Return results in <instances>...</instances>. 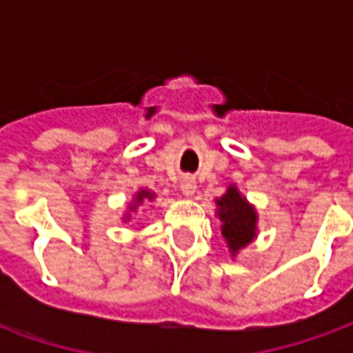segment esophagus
Returning a JSON list of instances; mask_svg holds the SVG:
<instances>
[{
	"label": "esophagus",
	"mask_w": 353,
	"mask_h": 353,
	"mask_svg": "<svg viewBox=\"0 0 353 353\" xmlns=\"http://www.w3.org/2000/svg\"><path fill=\"white\" fill-rule=\"evenodd\" d=\"M181 191H183L185 196H192V194H194V191H196V183H194L192 177H183V181H181Z\"/></svg>",
	"instance_id": "esophagus-1"
}]
</instances>
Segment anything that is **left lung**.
I'll use <instances>...</instances> for the list:
<instances>
[{
	"instance_id": "8db88e82",
	"label": "left lung",
	"mask_w": 353,
	"mask_h": 353,
	"mask_svg": "<svg viewBox=\"0 0 353 353\" xmlns=\"http://www.w3.org/2000/svg\"><path fill=\"white\" fill-rule=\"evenodd\" d=\"M219 219L223 221V236L229 242L230 252L236 253L248 245L255 236V221L257 215L253 208L240 196L236 187H229L227 194L217 200Z\"/></svg>"
}]
</instances>
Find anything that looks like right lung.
<instances>
[{"label": "right lung", "instance_id": "add662e5", "mask_svg": "<svg viewBox=\"0 0 353 353\" xmlns=\"http://www.w3.org/2000/svg\"><path fill=\"white\" fill-rule=\"evenodd\" d=\"M143 199H153V194L151 192H147V191H141L138 194V199H136V202H143ZM134 208V206H132Z\"/></svg>", "mask_w": 353, "mask_h": 353}]
</instances>
